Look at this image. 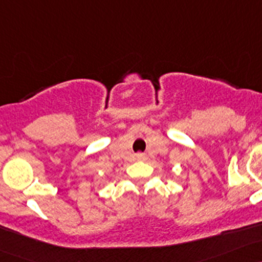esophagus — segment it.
<instances>
[{
	"label": "esophagus",
	"mask_w": 262,
	"mask_h": 262,
	"mask_svg": "<svg viewBox=\"0 0 262 262\" xmlns=\"http://www.w3.org/2000/svg\"><path fill=\"white\" fill-rule=\"evenodd\" d=\"M136 158H137V160H145L146 159L145 154H142V153H138L136 155Z\"/></svg>",
	"instance_id": "esophagus-1"
}]
</instances>
